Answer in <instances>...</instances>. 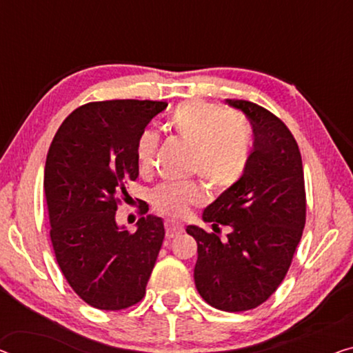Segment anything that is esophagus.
Masks as SVG:
<instances>
[{"mask_svg": "<svg viewBox=\"0 0 353 353\" xmlns=\"http://www.w3.org/2000/svg\"><path fill=\"white\" fill-rule=\"evenodd\" d=\"M165 227H166V238L168 239H172V238H174V236L181 234L182 231H183L182 225L174 222V220H166Z\"/></svg>", "mask_w": 353, "mask_h": 353, "instance_id": "obj_1", "label": "esophagus"}]
</instances>
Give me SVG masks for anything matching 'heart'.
<instances>
[{"instance_id": "b5f03b06", "label": "heart", "mask_w": 353, "mask_h": 353, "mask_svg": "<svg viewBox=\"0 0 353 353\" xmlns=\"http://www.w3.org/2000/svg\"><path fill=\"white\" fill-rule=\"evenodd\" d=\"M168 128L190 144L188 171L196 172L217 192L236 185L249 166L252 154L250 126L243 115L227 112L219 104L190 99L181 103L168 119ZM159 136L145 130L138 136L134 157L141 171L154 165ZM204 192L196 182H168L155 187L152 206L171 217H185L194 204L203 203Z\"/></svg>"}]
</instances>
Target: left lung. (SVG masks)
<instances>
[{
  "mask_svg": "<svg viewBox=\"0 0 353 353\" xmlns=\"http://www.w3.org/2000/svg\"><path fill=\"white\" fill-rule=\"evenodd\" d=\"M254 128V149L241 181L204 209L203 220L231 228L215 233L187 227L198 244L194 285L204 301L227 312L255 309L277 290L306 223L301 154L292 131L259 104L227 99Z\"/></svg>",
  "mask_w": 353,
  "mask_h": 353,
  "instance_id": "left-lung-1",
  "label": "left lung"
}]
</instances>
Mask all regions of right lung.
Wrapping results in <instances>:
<instances>
[{
    "label": "right lung",
    "mask_w": 353,
    "mask_h": 353,
    "mask_svg": "<svg viewBox=\"0 0 353 353\" xmlns=\"http://www.w3.org/2000/svg\"><path fill=\"white\" fill-rule=\"evenodd\" d=\"M163 101H94L68 115L52 141L44 170L50 241L63 276L92 307L120 311L139 303L165 239L163 220L147 215L130 233L115 222L136 181L138 136ZM149 206H141V215Z\"/></svg>",
    "instance_id": "right-lung-1"
}]
</instances>
